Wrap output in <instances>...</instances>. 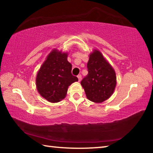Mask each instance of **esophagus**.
Instances as JSON below:
<instances>
[{
    "label": "esophagus",
    "mask_w": 153,
    "mask_h": 153,
    "mask_svg": "<svg viewBox=\"0 0 153 153\" xmlns=\"http://www.w3.org/2000/svg\"><path fill=\"white\" fill-rule=\"evenodd\" d=\"M77 78H78V81L79 82H80L81 81V79H82V76L81 75H78V76H77Z\"/></svg>",
    "instance_id": "esophagus-1"
}]
</instances>
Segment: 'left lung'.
Returning <instances> with one entry per match:
<instances>
[{"mask_svg":"<svg viewBox=\"0 0 153 153\" xmlns=\"http://www.w3.org/2000/svg\"><path fill=\"white\" fill-rule=\"evenodd\" d=\"M88 74L81 81L88 99L102 102L109 98L116 86L115 72L98 51L90 55Z\"/></svg>","mask_w":153,"mask_h":153,"instance_id":"8db88e82","label":"left lung"}]
</instances>
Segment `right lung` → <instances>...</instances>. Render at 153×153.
Segmentation results:
<instances>
[{
    "label": "right lung",
    "instance_id": "right-lung-1",
    "mask_svg": "<svg viewBox=\"0 0 153 153\" xmlns=\"http://www.w3.org/2000/svg\"><path fill=\"white\" fill-rule=\"evenodd\" d=\"M67 54L53 50L49 54L36 76L40 94L51 102H58L65 97L69 86L78 81L71 74V64Z\"/></svg>",
    "mask_w": 153,
    "mask_h": 153
}]
</instances>
